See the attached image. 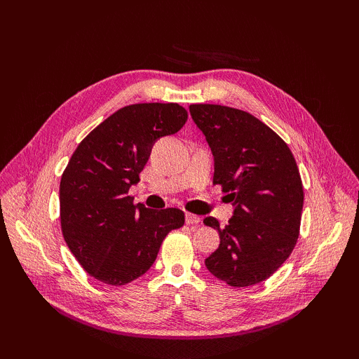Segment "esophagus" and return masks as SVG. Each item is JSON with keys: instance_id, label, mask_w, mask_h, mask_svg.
Listing matches in <instances>:
<instances>
[{"instance_id": "obj_1", "label": "esophagus", "mask_w": 359, "mask_h": 359, "mask_svg": "<svg viewBox=\"0 0 359 359\" xmlns=\"http://www.w3.org/2000/svg\"><path fill=\"white\" fill-rule=\"evenodd\" d=\"M186 223L187 224H199L201 223V217L191 212H186Z\"/></svg>"}]
</instances>
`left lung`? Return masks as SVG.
<instances>
[{
	"instance_id": "8db88e82",
	"label": "left lung",
	"mask_w": 359,
	"mask_h": 359,
	"mask_svg": "<svg viewBox=\"0 0 359 359\" xmlns=\"http://www.w3.org/2000/svg\"><path fill=\"white\" fill-rule=\"evenodd\" d=\"M214 156L212 184L233 203L224 227L214 217L220 245L205 259L210 273L233 287L273 276L295 248L304 190L287 144L252 114L222 104H190Z\"/></svg>"
}]
</instances>
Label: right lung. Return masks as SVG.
Listing matches in <instances>:
<instances>
[{
    "mask_svg": "<svg viewBox=\"0 0 359 359\" xmlns=\"http://www.w3.org/2000/svg\"><path fill=\"white\" fill-rule=\"evenodd\" d=\"M187 118L178 103L130 104L76 148L60 182L61 232L91 277L111 286L139 278L166 235L184 226L181 210L135 205L128 189L139 181L156 140L177 133Z\"/></svg>",
    "mask_w": 359,
    "mask_h": 359,
    "instance_id": "add662e5",
    "label": "right lung"
}]
</instances>
